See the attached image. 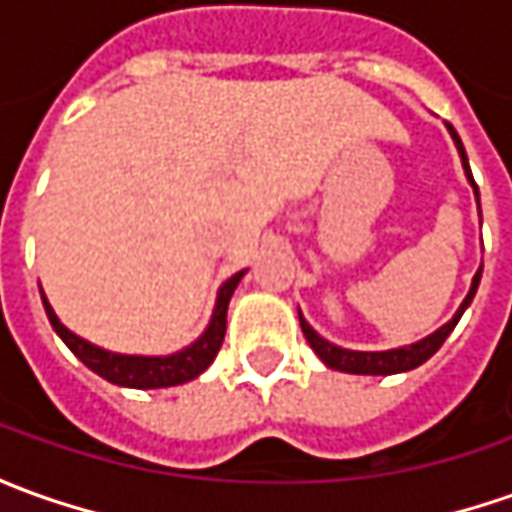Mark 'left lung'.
<instances>
[{"instance_id": "left-lung-1", "label": "left lung", "mask_w": 512, "mask_h": 512, "mask_svg": "<svg viewBox=\"0 0 512 512\" xmlns=\"http://www.w3.org/2000/svg\"><path fill=\"white\" fill-rule=\"evenodd\" d=\"M444 128L453 136V145H456L459 156H462L464 176H467V182H470L473 193H476V202H479V187L473 182V173H470V165H467V153H464L462 139H459V133L453 130L450 122H444ZM479 216H482V210H479ZM479 282H482V267L476 270V276H473V282H470V290H467L464 302L459 305V310L453 313V319H450L447 325H442L439 330H433L430 336H424L419 342L402 344V347H393V350H347V347L327 342L325 336H319L313 327L307 325L302 310H299V325H302V333H305L307 344L313 347V353H316L330 370L356 373V376H393V373H407V370H413V367H419V364L427 362V359L442 347L444 339L453 333V327L459 325L462 313L470 307V302H473V296H476V290H479Z\"/></svg>"}]
</instances>
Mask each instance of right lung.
Returning <instances> with one entry per match:
<instances>
[{"mask_svg": "<svg viewBox=\"0 0 512 512\" xmlns=\"http://www.w3.org/2000/svg\"><path fill=\"white\" fill-rule=\"evenodd\" d=\"M245 270L233 273L225 285L219 287L216 293V307H213V316H210V325L205 327V333L196 339L193 344H187L182 350L170 353V356H128V353H113L105 350L99 344L88 342L82 336H76L73 330L59 322V316L53 313L48 296L42 293V305L48 313L50 325L56 330V336L68 344L70 353L79 359V362L90 367L93 373H99L102 379H108L110 384H119V387H136V390H153V387H173V384H185L190 379H196L199 373H205L207 367L213 364L219 347L225 342L227 330V305H230V296L236 285L242 282Z\"/></svg>", "mask_w": 512, "mask_h": 512, "instance_id": "1", "label": "right lung"}]
</instances>
